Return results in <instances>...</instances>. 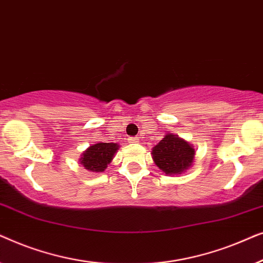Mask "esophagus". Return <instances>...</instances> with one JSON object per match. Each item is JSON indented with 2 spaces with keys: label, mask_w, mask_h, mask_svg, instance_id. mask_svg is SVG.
I'll return each instance as SVG.
<instances>
[{
  "label": "esophagus",
  "mask_w": 263,
  "mask_h": 263,
  "mask_svg": "<svg viewBox=\"0 0 263 263\" xmlns=\"http://www.w3.org/2000/svg\"><path fill=\"white\" fill-rule=\"evenodd\" d=\"M139 141V138H136V136H130V138H128V142L130 143H135Z\"/></svg>",
  "instance_id": "34e87169"
}]
</instances>
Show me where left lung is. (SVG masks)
Returning <instances> with one entry per match:
<instances>
[{"label": "left lung", "instance_id": "8db88e82", "mask_svg": "<svg viewBox=\"0 0 263 263\" xmlns=\"http://www.w3.org/2000/svg\"><path fill=\"white\" fill-rule=\"evenodd\" d=\"M195 151L178 135L166 134L153 147L154 163L166 175H181L193 165Z\"/></svg>", "mask_w": 263, "mask_h": 263}]
</instances>
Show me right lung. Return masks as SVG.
I'll return each instance as SVG.
<instances>
[{"label": "right lung", "mask_w": 263, "mask_h": 263, "mask_svg": "<svg viewBox=\"0 0 263 263\" xmlns=\"http://www.w3.org/2000/svg\"><path fill=\"white\" fill-rule=\"evenodd\" d=\"M118 148L120 146L112 142L95 143L82 153L80 164L88 171L103 172L111 163Z\"/></svg>", "instance_id": "right-lung-1"}]
</instances>
